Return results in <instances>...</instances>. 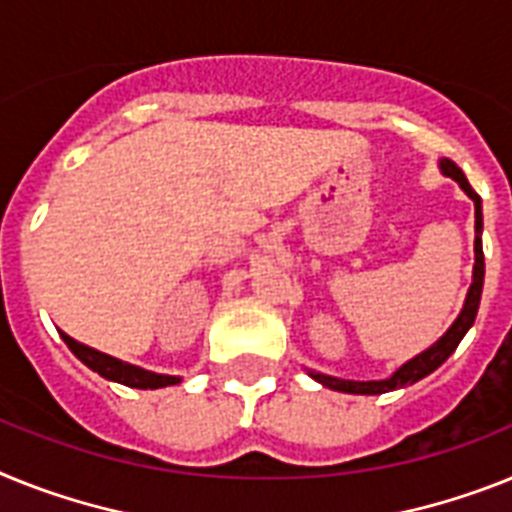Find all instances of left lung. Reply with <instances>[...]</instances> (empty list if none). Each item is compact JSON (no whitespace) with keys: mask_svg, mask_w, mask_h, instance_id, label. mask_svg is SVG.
I'll use <instances>...</instances> for the list:
<instances>
[{"mask_svg":"<svg viewBox=\"0 0 512 512\" xmlns=\"http://www.w3.org/2000/svg\"><path fill=\"white\" fill-rule=\"evenodd\" d=\"M440 171L445 176H450L453 182H458L463 192H466L471 200H474V278H471V286H468L466 302H463L461 315L455 317V322L450 325L440 338H437L429 349H424L422 354H416L414 359H409L406 364L395 369L393 375L385 377V380H341V377L333 375H322V372H315V369H307L309 377L317 380L320 385L330 390H338V393H351V395H380V393H390V390H401L406 385H414L422 377L432 375L437 367H440L455 349H458V343L463 341V336L468 333V328L474 325L476 312H479V302H482V289H484V249H482V229H484V218H482V197L476 195L471 190V184H468L466 174H463L458 166H455L450 158H440Z\"/></svg>","mask_w":512,"mask_h":512,"instance_id":"8db88e82","label":"left lung"}]
</instances>
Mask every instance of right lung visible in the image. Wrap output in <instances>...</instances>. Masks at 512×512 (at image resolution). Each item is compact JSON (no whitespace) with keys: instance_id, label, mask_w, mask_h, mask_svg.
I'll return each mask as SVG.
<instances>
[{"instance_id":"obj_1","label":"right lung","mask_w":512,"mask_h":512,"mask_svg":"<svg viewBox=\"0 0 512 512\" xmlns=\"http://www.w3.org/2000/svg\"><path fill=\"white\" fill-rule=\"evenodd\" d=\"M64 343L70 346L72 354L90 367L93 372H98L101 377L111 382H122L127 388H137V390H158V388H169V385H176V382H182V377L176 375H158V372H150V369L135 367L130 362H122V359H114V356L103 354V351L90 349L85 343L75 341L67 333H62Z\"/></svg>"}]
</instances>
